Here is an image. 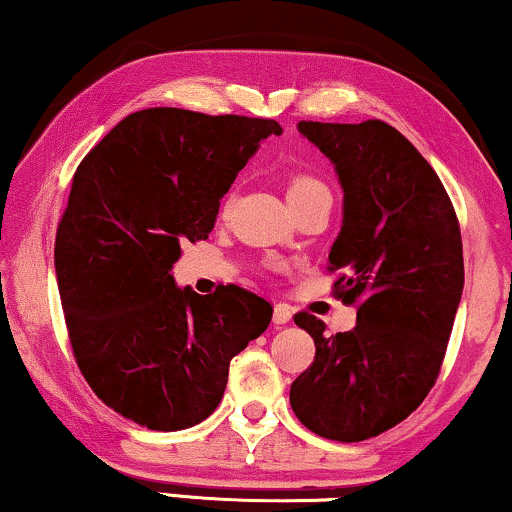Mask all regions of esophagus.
Wrapping results in <instances>:
<instances>
[{
    "instance_id": "34e87169",
    "label": "esophagus",
    "mask_w": 512,
    "mask_h": 512,
    "mask_svg": "<svg viewBox=\"0 0 512 512\" xmlns=\"http://www.w3.org/2000/svg\"><path fill=\"white\" fill-rule=\"evenodd\" d=\"M291 317H293V310H291L289 305H284V303L275 305V312H272V321H275L277 326H284V324H289Z\"/></svg>"
}]
</instances>
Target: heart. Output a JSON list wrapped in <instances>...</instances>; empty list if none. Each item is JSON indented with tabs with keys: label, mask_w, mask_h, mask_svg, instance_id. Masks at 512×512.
<instances>
[{
	"label": "heart",
	"mask_w": 512,
	"mask_h": 512,
	"mask_svg": "<svg viewBox=\"0 0 512 512\" xmlns=\"http://www.w3.org/2000/svg\"><path fill=\"white\" fill-rule=\"evenodd\" d=\"M319 191H328L326 184L307 172L291 174L289 181H286V198H289V205L291 202L303 200V198H307V195L319 193Z\"/></svg>",
	"instance_id": "1"
}]
</instances>
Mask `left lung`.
Masks as SVG:
<instances>
[{
	"label": "left lung",
	"mask_w": 512,
	"mask_h": 512,
	"mask_svg": "<svg viewBox=\"0 0 512 512\" xmlns=\"http://www.w3.org/2000/svg\"><path fill=\"white\" fill-rule=\"evenodd\" d=\"M298 132L331 160L345 193L328 270L359 312L335 335L296 314L317 354L289 398L317 436L359 443L403 422L436 382L464 291L459 221L438 174L391 125L300 121Z\"/></svg>",
	"instance_id": "1"
}]
</instances>
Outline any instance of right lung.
Wrapping results in <instances>:
<instances>
[{
	"label": "right lung",
	"instance_id": "right-lung-1",
	"mask_svg": "<svg viewBox=\"0 0 512 512\" xmlns=\"http://www.w3.org/2000/svg\"><path fill=\"white\" fill-rule=\"evenodd\" d=\"M282 125L153 107L125 116L74 174L55 237L72 349L102 403L153 431L200 424L228 366L272 319L263 298L179 289L186 240H207L237 172Z\"/></svg>",
	"mask_w": 512,
	"mask_h": 512
}]
</instances>
